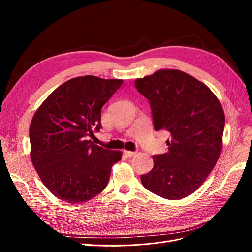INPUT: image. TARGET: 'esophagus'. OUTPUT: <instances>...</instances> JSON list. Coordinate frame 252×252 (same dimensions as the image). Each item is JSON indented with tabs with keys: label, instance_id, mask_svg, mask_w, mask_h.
Instances as JSON below:
<instances>
[{
	"label": "esophagus",
	"instance_id": "obj_1",
	"mask_svg": "<svg viewBox=\"0 0 252 252\" xmlns=\"http://www.w3.org/2000/svg\"><path fill=\"white\" fill-rule=\"evenodd\" d=\"M124 154L127 156V157H133L136 155V151H130V150H124Z\"/></svg>",
	"mask_w": 252,
	"mask_h": 252
}]
</instances>
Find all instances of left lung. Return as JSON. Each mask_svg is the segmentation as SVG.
<instances>
[{
  "label": "left lung",
  "mask_w": 252,
  "mask_h": 252,
  "mask_svg": "<svg viewBox=\"0 0 252 252\" xmlns=\"http://www.w3.org/2000/svg\"><path fill=\"white\" fill-rule=\"evenodd\" d=\"M147 98L157 131L167 130L168 152L154 156L143 186L168 200L193 193L216 166L223 147L225 114L218 97L186 72L161 69L134 81Z\"/></svg>",
  "instance_id": "obj_1"
}]
</instances>
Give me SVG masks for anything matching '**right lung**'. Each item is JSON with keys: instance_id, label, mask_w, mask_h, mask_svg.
I'll return each instance as SVG.
<instances>
[{"instance_id": "add662e5", "label": "right lung", "mask_w": 252, "mask_h": 252, "mask_svg": "<svg viewBox=\"0 0 252 252\" xmlns=\"http://www.w3.org/2000/svg\"><path fill=\"white\" fill-rule=\"evenodd\" d=\"M123 80L85 75L63 83L45 100L29 127L30 158L58 199L87 202L107 186L122 152L88 140L101 129V110Z\"/></svg>"}]
</instances>
